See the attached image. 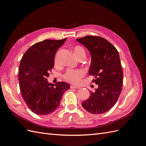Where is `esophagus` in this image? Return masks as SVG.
I'll return each instance as SVG.
<instances>
[{
  "mask_svg": "<svg viewBox=\"0 0 146 146\" xmlns=\"http://www.w3.org/2000/svg\"><path fill=\"white\" fill-rule=\"evenodd\" d=\"M70 88H71V89H79V88H80V87L75 86V85H70Z\"/></svg>",
  "mask_w": 146,
  "mask_h": 146,
  "instance_id": "1",
  "label": "esophagus"
}]
</instances>
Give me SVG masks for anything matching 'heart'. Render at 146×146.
Segmentation results:
<instances>
[{
  "mask_svg": "<svg viewBox=\"0 0 146 146\" xmlns=\"http://www.w3.org/2000/svg\"><path fill=\"white\" fill-rule=\"evenodd\" d=\"M74 52L77 58L82 55H86V53L84 48L80 46H76L74 48ZM55 61H57V55L55 58ZM85 73L81 70L68 69L63 75V78L66 81L72 84H78L80 81V79L83 77Z\"/></svg>",
  "mask_w": 146,
  "mask_h": 146,
  "instance_id": "b5f03b06",
  "label": "heart"
}]
</instances>
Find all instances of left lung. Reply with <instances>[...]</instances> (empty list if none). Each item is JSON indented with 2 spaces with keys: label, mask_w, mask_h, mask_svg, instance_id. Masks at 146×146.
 <instances>
[{
  "label": "left lung",
  "mask_w": 146,
  "mask_h": 146,
  "mask_svg": "<svg viewBox=\"0 0 146 146\" xmlns=\"http://www.w3.org/2000/svg\"><path fill=\"white\" fill-rule=\"evenodd\" d=\"M76 40L90 53L89 74L94 76L92 82L98 85L82 105L91 114H103L115 105L122 91L123 74L119 54L115 47L100 36H86Z\"/></svg>",
  "instance_id": "8db88e82"
}]
</instances>
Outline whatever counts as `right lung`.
I'll return each mask as SVG.
<instances>
[{
    "mask_svg": "<svg viewBox=\"0 0 146 146\" xmlns=\"http://www.w3.org/2000/svg\"><path fill=\"white\" fill-rule=\"evenodd\" d=\"M66 39H47L35 44L21 60L19 83L21 94L29 109L38 115L54 112L59 107L63 94L70 88L67 83L60 82L53 85L47 78L54 66L56 52Z\"/></svg>",
    "mask_w": 146,
    "mask_h": 146,
    "instance_id": "add662e5",
    "label": "right lung"
}]
</instances>
